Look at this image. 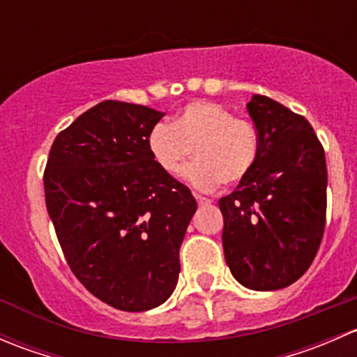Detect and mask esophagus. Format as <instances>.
<instances>
[{
	"label": "esophagus",
	"mask_w": 357,
	"mask_h": 357,
	"mask_svg": "<svg viewBox=\"0 0 357 357\" xmlns=\"http://www.w3.org/2000/svg\"><path fill=\"white\" fill-rule=\"evenodd\" d=\"M195 199H197V202H199V205H208L212 202L211 199H207V197L199 195V193H195Z\"/></svg>",
	"instance_id": "34e87169"
}]
</instances>
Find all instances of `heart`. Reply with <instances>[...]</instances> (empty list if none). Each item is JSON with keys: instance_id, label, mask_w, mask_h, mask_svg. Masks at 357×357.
Masks as SVG:
<instances>
[{"instance_id": "heart-1", "label": "heart", "mask_w": 357, "mask_h": 357, "mask_svg": "<svg viewBox=\"0 0 357 357\" xmlns=\"http://www.w3.org/2000/svg\"><path fill=\"white\" fill-rule=\"evenodd\" d=\"M149 149L155 164L167 176L185 171L195 150L197 162L185 179L202 192L221 183L236 185L245 179L259 158V132L247 119L214 102L197 100L178 112L171 124L153 126Z\"/></svg>"}]
</instances>
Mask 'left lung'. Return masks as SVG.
I'll list each match as a JSON object with an SVG mask.
<instances>
[{
	"mask_svg": "<svg viewBox=\"0 0 357 357\" xmlns=\"http://www.w3.org/2000/svg\"><path fill=\"white\" fill-rule=\"evenodd\" d=\"M247 110L259 132V158L236 190L219 200L222 248L236 282L280 290L316 257L326 219V160L314 129L282 103L254 95Z\"/></svg>",
	"mask_w": 357,
	"mask_h": 357,
	"instance_id": "left-lung-1",
	"label": "left lung"
}]
</instances>
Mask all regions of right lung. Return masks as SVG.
<instances>
[{
    "label": "right lung",
    "instance_id": "obj_1",
    "mask_svg": "<svg viewBox=\"0 0 357 357\" xmlns=\"http://www.w3.org/2000/svg\"><path fill=\"white\" fill-rule=\"evenodd\" d=\"M107 102L59 132L45 169L46 208L75 278L115 309L164 304L179 276V247L197 211L188 186L149 149L164 117Z\"/></svg>",
    "mask_w": 357,
    "mask_h": 357
}]
</instances>
